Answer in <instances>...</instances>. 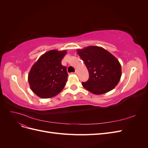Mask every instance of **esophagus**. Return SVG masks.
I'll return each instance as SVG.
<instances>
[{
	"mask_svg": "<svg viewBox=\"0 0 148 148\" xmlns=\"http://www.w3.org/2000/svg\"><path fill=\"white\" fill-rule=\"evenodd\" d=\"M75 73V74H77H77L78 73V70H76Z\"/></svg>",
	"mask_w": 148,
	"mask_h": 148,
	"instance_id": "obj_1",
	"label": "esophagus"
}]
</instances>
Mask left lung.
<instances>
[{
	"label": "left lung",
	"mask_w": 148,
	"mask_h": 148,
	"mask_svg": "<svg viewBox=\"0 0 148 148\" xmlns=\"http://www.w3.org/2000/svg\"><path fill=\"white\" fill-rule=\"evenodd\" d=\"M77 53L86 65L89 78L83 86L95 95H102L118 84L122 68L119 61L105 49L90 46L77 49Z\"/></svg>",
	"instance_id": "1"
}]
</instances>
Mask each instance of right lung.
<instances>
[{"instance_id": "1", "label": "right lung", "mask_w": 148, "mask_h": 148, "mask_svg": "<svg viewBox=\"0 0 148 148\" xmlns=\"http://www.w3.org/2000/svg\"><path fill=\"white\" fill-rule=\"evenodd\" d=\"M66 53V51H49L31 67L28 82L31 89L38 97H54L65 87L69 75L61 62Z\"/></svg>"}]
</instances>
